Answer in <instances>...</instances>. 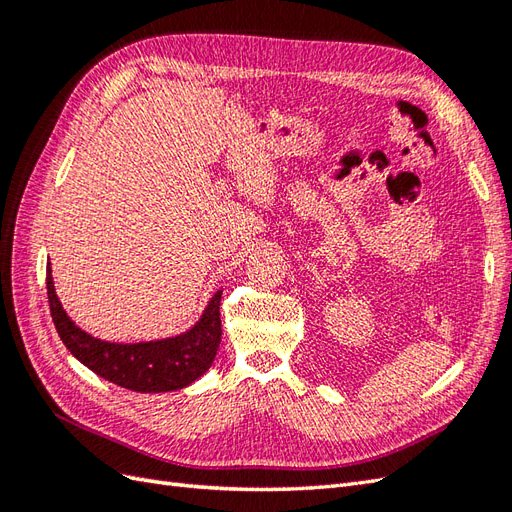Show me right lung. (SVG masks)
I'll list each match as a JSON object with an SVG mask.
<instances>
[{
  "label": "right lung",
  "instance_id": "right-lung-1",
  "mask_svg": "<svg viewBox=\"0 0 512 512\" xmlns=\"http://www.w3.org/2000/svg\"><path fill=\"white\" fill-rule=\"evenodd\" d=\"M46 294L55 329L66 348L94 374L128 391L166 393L183 389L211 367L222 342V290L213 294L190 331L141 344L104 342L76 327L57 299L51 262H46Z\"/></svg>",
  "mask_w": 512,
  "mask_h": 512
}]
</instances>
